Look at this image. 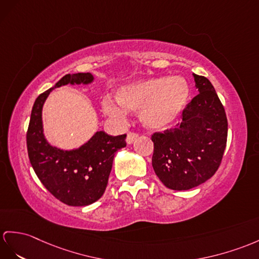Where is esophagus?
<instances>
[{
	"mask_svg": "<svg viewBox=\"0 0 259 259\" xmlns=\"http://www.w3.org/2000/svg\"><path fill=\"white\" fill-rule=\"evenodd\" d=\"M138 137V134L135 133V132H128L127 137H126V143L127 144H133Z\"/></svg>",
	"mask_w": 259,
	"mask_h": 259,
	"instance_id": "34e87169",
	"label": "esophagus"
}]
</instances>
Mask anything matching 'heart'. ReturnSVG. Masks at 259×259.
<instances>
[{"mask_svg":"<svg viewBox=\"0 0 259 259\" xmlns=\"http://www.w3.org/2000/svg\"><path fill=\"white\" fill-rule=\"evenodd\" d=\"M190 96L188 82L181 77L153 78L132 82L102 99L103 112L115 122L123 123L127 112H138L142 123L151 130L171 125L185 110Z\"/></svg>","mask_w":259,"mask_h":259,"instance_id":"obj_1","label":"heart"}]
</instances>
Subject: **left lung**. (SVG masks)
Masks as SVG:
<instances>
[{"mask_svg":"<svg viewBox=\"0 0 259 259\" xmlns=\"http://www.w3.org/2000/svg\"><path fill=\"white\" fill-rule=\"evenodd\" d=\"M199 94L176 127L155 132L153 168L171 190H189L217 172L228 141V118L209 79L193 73Z\"/></svg>","mask_w":259,"mask_h":259,"instance_id":"1","label":"left lung"}]
</instances>
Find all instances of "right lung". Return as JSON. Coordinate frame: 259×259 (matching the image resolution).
I'll list each match as a JSON object with an SVG mask.
<instances>
[{
  "mask_svg": "<svg viewBox=\"0 0 259 259\" xmlns=\"http://www.w3.org/2000/svg\"><path fill=\"white\" fill-rule=\"evenodd\" d=\"M93 75L66 74L55 87L39 94L31 109L26 143L30 165L47 190L62 203L84 206L102 197L108 186L114 155L126 146V134L110 136L97 132L83 146L61 150L50 146L42 134L41 109L54 88L68 83H90Z\"/></svg>",
  "mask_w": 259,
  "mask_h": 259,
  "instance_id": "add662e5",
  "label": "right lung"
}]
</instances>
